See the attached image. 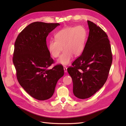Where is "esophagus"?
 Wrapping results in <instances>:
<instances>
[{
	"label": "esophagus",
	"mask_w": 126,
	"mask_h": 126,
	"mask_svg": "<svg viewBox=\"0 0 126 126\" xmlns=\"http://www.w3.org/2000/svg\"><path fill=\"white\" fill-rule=\"evenodd\" d=\"M63 70L64 72H67V68L66 67H63Z\"/></svg>",
	"instance_id": "34e87169"
}]
</instances>
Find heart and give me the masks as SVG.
Listing matches in <instances>:
<instances>
[{
  "mask_svg": "<svg viewBox=\"0 0 126 126\" xmlns=\"http://www.w3.org/2000/svg\"><path fill=\"white\" fill-rule=\"evenodd\" d=\"M87 32L82 26H78L72 27H66L57 32L56 40L49 41L48 47L50 55L57 58L64 51L57 60V63L63 66L69 64L74 55L78 56L84 49Z\"/></svg>",
  "mask_w": 126,
  "mask_h": 126,
  "instance_id": "obj_1",
  "label": "heart"
}]
</instances>
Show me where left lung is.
<instances>
[{
	"label": "left lung",
	"mask_w": 126,
	"mask_h": 126,
	"mask_svg": "<svg viewBox=\"0 0 126 126\" xmlns=\"http://www.w3.org/2000/svg\"><path fill=\"white\" fill-rule=\"evenodd\" d=\"M89 36L82 54L67 71L73 82V93L79 99L92 96L104 86L111 66L112 55L106 33L87 21Z\"/></svg>",
	"instance_id": "8db88e82"
}]
</instances>
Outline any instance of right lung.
I'll return each instance as SVG.
<instances>
[{"instance_id": "obj_1", "label": "right lung", "mask_w": 126, "mask_h": 126, "mask_svg": "<svg viewBox=\"0 0 126 126\" xmlns=\"http://www.w3.org/2000/svg\"><path fill=\"white\" fill-rule=\"evenodd\" d=\"M58 23L34 22L19 34L15 43L13 63L20 86L39 100L50 98L58 80L64 75L63 67L54 63L46 44L48 34Z\"/></svg>"}]
</instances>
